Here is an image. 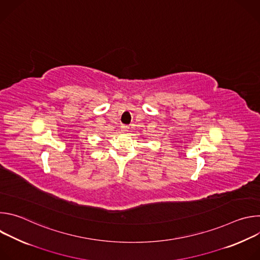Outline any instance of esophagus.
<instances>
[{
    "label": "esophagus",
    "instance_id": "34e87169",
    "mask_svg": "<svg viewBox=\"0 0 260 260\" xmlns=\"http://www.w3.org/2000/svg\"><path fill=\"white\" fill-rule=\"evenodd\" d=\"M128 129H129V127H128L127 125H122V126H121V132H122V133H127Z\"/></svg>",
    "mask_w": 260,
    "mask_h": 260
}]
</instances>
